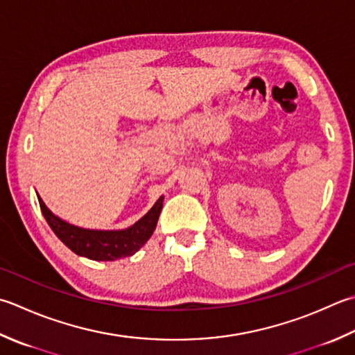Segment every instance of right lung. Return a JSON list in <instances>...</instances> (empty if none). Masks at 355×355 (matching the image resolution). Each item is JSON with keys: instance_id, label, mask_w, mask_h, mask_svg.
I'll list each match as a JSON object with an SVG mask.
<instances>
[{"instance_id": "1", "label": "right lung", "mask_w": 355, "mask_h": 355, "mask_svg": "<svg viewBox=\"0 0 355 355\" xmlns=\"http://www.w3.org/2000/svg\"><path fill=\"white\" fill-rule=\"evenodd\" d=\"M37 197L41 212L55 235L76 255L96 261H114L134 255L154 234L163 207V197H159L150 211L132 226L120 231H96L73 226L61 220L47 209L38 193Z\"/></svg>"}]
</instances>
